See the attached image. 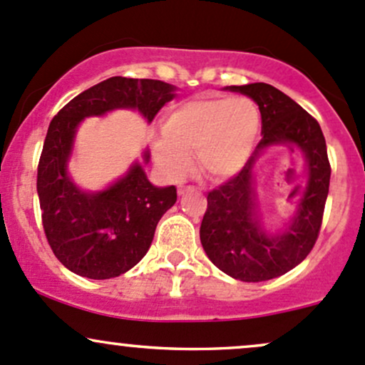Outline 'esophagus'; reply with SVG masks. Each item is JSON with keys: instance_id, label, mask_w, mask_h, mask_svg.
Masks as SVG:
<instances>
[{"instance_id": "esophagus-1", "label": "esophagus", "mask_w": 365, "mask_h": 365, "mask_svg": "<svg viewBox=\"0 0 365 365\" xmlns=\"http://www.w3.org/2000/svg\"><path fill=\"white\" fill-rule=\"evenodd\" d=\"M189 190H192L190 185H182V187H180V189H178V194L182 195V194H185V192H189Z\"/></svg>"}]
</instances>
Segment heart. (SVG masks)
Returning a JSON list of instances; mask_svg holds the SVG:
<instances>
[{"mask_svg": "<svg viewBox=\"0 0 365 365\" xmlns=\"http://www.w3.org/2000/svg\"><path fill=\"white\" fill-rule=\"evenodd\" d=\"M262 115L247 97L194 98L168 114L154 154L163 170L180 178L190 170L195 152L202 173L227 180L246 166L258 140Z\"/></svg>", "mask_w": 365, "mask_h": 365, "instance_id": "obj_1", "label": "heart"}]
</instances>
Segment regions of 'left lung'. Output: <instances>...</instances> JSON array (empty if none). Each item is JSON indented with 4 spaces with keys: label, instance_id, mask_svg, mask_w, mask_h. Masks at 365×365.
I'll return each instance as SVG.
<instances>
[{
    "label": "left lung",
    "instance_id": "obj_1",
    "mask_svg": "<svg viewBox=\"0 0 365 365\" xmlns=\"http://www.w3.org/2000/svg\"><path fill=\"white\" fill-rule=\"evenodd\" d=\"M258 103L263 138L250 161L225 183L207 194L201 244L207 258L230 277L262 282L284 275L303 262L319 237L329 194L331 164L317 119L286 93L267 83L230 86ZM294 143L307 159L309 182L295 218L282 235H267L255 216L252 168L270 145Z\"/></svg>",
    "mask_w": 365,
    "mask_h": 365
}]
</instances>
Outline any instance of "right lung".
Returning <instances> with one entry per match:
<instances>
[{
    "label": "right lung",
    "instance_id": "1",
    "mask_svg": "<svg viewBox=\"0 0 365 365\" xmlns=\"http://www.w3.org/2000/svg\"><path fill=\"white\" fill-rule=\"evenodd\" d=\"M173 91L158 79L114 76L79 93L51 119L36 187L48 244L74 274L110 279L133 268L149 251L161 216L176 202V187H154L138 163L109 189L79 190L67 176L76 128L88 115L114 109H138L150 123ZM149 159L145 150L143 161Z\"/></svg>",
    "mask_w": 365,
    "mask_h": 365
}]
</instances>
